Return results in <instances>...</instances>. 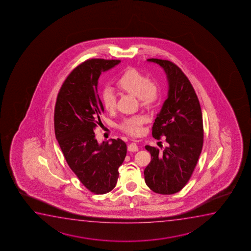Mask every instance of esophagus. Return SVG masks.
I'll use <instances>...</instances> for the list:
<instances>
[{
	"mask_svg": "<svg viewBox=\"0 0 251 251\" xmlns=\"http://www.w3.org/2000/svg\"><path fill=\"white\" fill-rule=\"evenodd\" d=\"M127 150L129 151H138V146L137 145L132 142L127 145Z\"/></svg>",
	"mask_w": 251,
	"mask_h": 251,
	"instance_id": "1",
	"label": "esophagus"
}]
</instances>
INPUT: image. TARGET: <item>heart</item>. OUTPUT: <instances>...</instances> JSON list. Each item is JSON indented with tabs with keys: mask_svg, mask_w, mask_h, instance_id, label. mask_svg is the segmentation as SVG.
Masks as SVG:
<instances>
[{
	"mask_svg": "<svg viewBox=\"0 0 251 251\" xmlns=\"http://www.w3.org/2000/svg\"><path fill=\"white\" fill-rule=\"evenodd\" d=\"M117 86L122 92L138 98L141 106L148 109L156 106L160 97L158 86L134 69H127L117 79ZM100 99L104 110L111 111L116 108L117 98L109 88L102 91ZM146 122L147 118L142 115L127 117L121 124V129L126 134L137 136L142 132V125Z\"/></svg>",
	"mask_w": 251,
	"mask_h": 251,
	"instance_id": "obj_1",
	"label": "heart"
}]
</instances>
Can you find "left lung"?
<instances>
[{"label":"left lung","instance_id":"1","mask_svg":"<svg viewBox=\"0 0 251 251\" xmlns=\"http://www.w3.org/2000/svg\"><path fill=\"white\" fill-rule=\"evenodd\" d=\"M165 70L168 98L152 125V136H165L167 147L160 151L146 146L151 162L144 171L145 182L153 192L172 195L187 184L196 168L203 146V121L199 100L191 83L175 63L148 59Z\"/></svg>","mask_w":251,"mask_h":251}]
</instances>
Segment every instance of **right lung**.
<instances>
[{"mask_svg": "<svg viewBox=\"0 0 251 251\" xmlns=\"http://www.w3.org/2000/svg\"><path fill=\"white\" fill-rule=\"evenodd\" d=\"M119 60L89 59L73 70L59 91L54 114L55 134L66 161L86 189L97 195L117 184L127 146L121 139L98 143L94 129L101 123L103 104L98 94L102 72Z\"/></svg>", "mask_w": 251, "mask_h": 251, "instance_id": "add662e5", "label": "right lung"}]
</instances>
